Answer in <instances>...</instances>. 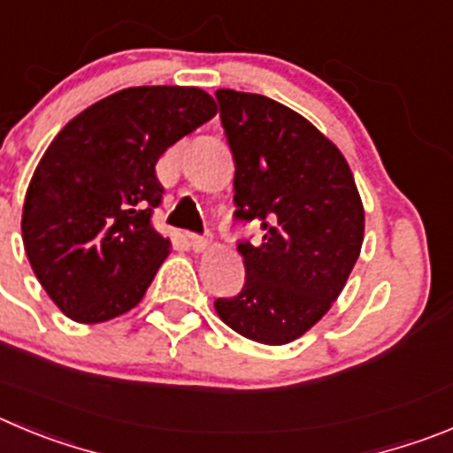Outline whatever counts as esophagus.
Returning <instances> with one entry per match:
<instances>
[{"label": "esophagus", "mask_w": 453, "mask_h": 453, "mask_svg": "<svg viewBox=\"0 0 453 453\" xmlns=\"http://www.w3.org/2000/svg\"><path fill=\"white\" fill-rule=\"evenodd\" d=\"M188 244H190V249H193V251H206V249L211 247V240L209 238H204V235H195V234H190L188 235Z\"/></svg>", "instance_id": "obj_1"}]
</instances>
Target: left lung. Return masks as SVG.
Wrapping results in <instances>:
<instances>
[{
	"mask_svg": "<svg viewBox=\"0 0 453 453\" xmlns=\"http://www.w3.org/2000/svg\"><path fill=\"white\" fill-rule=\"evenodd\" d=\"M235 161V219L260 244L238 242L244 288L215 312L251 342L283 346L337 301L364 242V206L350 165L308 119L260 94L215 91Z\"/></svg>",
	"mask_w": 453,
	"mask_h": 453,
	"instance_id": "obj_1",
	"label": "left lung"
}]
</instances>
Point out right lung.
I'll list each match as a JSON object with an SVG mask.
<instances>
[{"label": "right lung", "instance_id": "1", "mask_svg": "<svg viewBox=\"0 0 453 453\" xmlns=\"http://www.w3.org/2000/svg\"><path fill=\"white\" fill-rule=\"evenodd\" d=\"M197 87H127L66 123L37 164L22 238L37 280L78 323H103L139 305L170 240L150 218L164 186L159 157L211 121Z\"/></svg>", "mask_w": 453, "mask_h": 453}]
</instances>
